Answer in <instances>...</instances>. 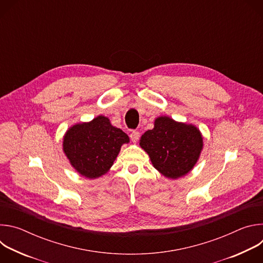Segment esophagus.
Segmentation results:
<instances>
[{"mask_svg": "<svg viewBox=\"0 0 263 263\" xmlns=\"http://www.w3.org/2000/svg\"><path fill=\"white\" fill-rule=\"evenodd\" d=\"M130 138H131V140L133 142H136L138 140V138H139V132L138 131H132L130 133Z\"/></svg>", "mask_w": 263, "mask_h": 263, "instance_id": "1", "label": "esophagus"}]
</instances>
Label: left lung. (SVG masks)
Here are the masks:
<instances>
[{
	"instance_id": "1",
	"label": "left lung",
	"mask_w": 263,
	"mask_h": 263,
	"mask_svg": "<svg viewBox=\"0 0 263 263\" xmlns=\"http://www.w3.org/2000/svg\"><path fill=\"white\" fill-rule=\"evenodd\" d=\"M139 144L157 171L166 178L177 179L191 172L197 163L203 138L197 127L160 117L152 130L143 133Z\"/></svg>"
}]
</instances>
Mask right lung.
Instances as JSON below:
<instances>
[{
	"instance_id": "obj_1",
	"label": "right lung",
	"mask_w": 263,
	"mask_h": 263,
	"mask_svg": "<svg viewBox=\"0 0 263 263\" xmlns=\"http://www.w3.org/2000/svg\"><path fill=\"white\" fill-rule=\"evenodd\" d=\"M129 137L109 120L99 116L89 123L69 128L63 138V151L80 175L95 179L106 174L114 164L123 143Z\"/></svg>"
}]
</instances>
